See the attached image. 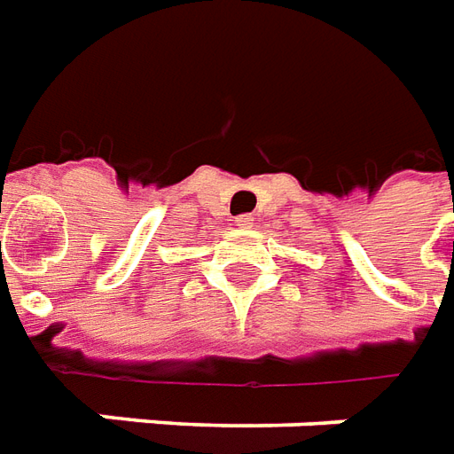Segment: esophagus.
<instances>
[{"mask_svg":"<svg viewBox=\"0 0 454 454\" xmlns=\"http://www.w3.org/2000/svg\"><path fill=\"white\" fill-rule=\"evenodd\" d=\"M234 222H237V227H252L254 215H239V217H234Z\"/></svg>","mask_w":454,"mask_h":454,"instance_id":"esophagus-1","label":"esophagus"}]
</instances>
